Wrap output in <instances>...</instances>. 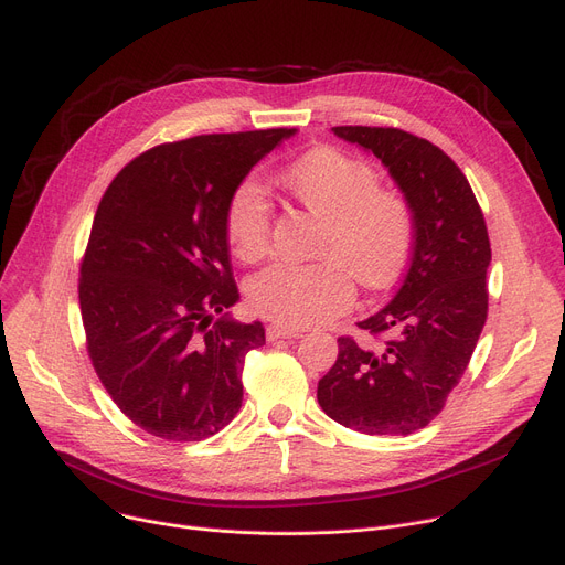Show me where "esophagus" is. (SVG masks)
I'll return each mask as SVG.
<instances>
[{
	"mask_svg": "<svg viewBox=\"0 0 565 565\" xmlns=\"http://www.w3.org/2000/svg\"><path fill=\"white\" fill-rule=\"evenodd\" d=\"M265 337H267V341H277V339H300L302 332L281 328V324H270V328L265 330Z\"/></svg>",
	"mask_w": 565,
	"mask_h": 565,
	"instance_id": "34e87169",
	"label": "esophagus"
}]
</instances>
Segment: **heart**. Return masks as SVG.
<instances>
[{
  "instance_id": "b5f03b06",
  "label": "heart",
  "mask_w": 565,
  "mask_h": 565,
  "mask_svg": "<svg viewBox=\"0 0 565 565\" xmlns=\"http://www.w3.org/2000/svg\"><path fill=\"white\" fill-rule=\"evenodd\" d=\"M284 188L322 220L311 265L277 263L247 284L252 309L288 330H302L343 313L358 279L369 290L390 288L405 270L414 243L409 201L377 188V171L339 148L322 146L281 173ZM270 205L254 181L235 188L226 205L233 254L254 263L270 249Z\"/></svg>"
}]
</instances>
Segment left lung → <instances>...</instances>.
<instances>
[{"label": "left lung", "mask_w": 565, "mask_h": 565, "mask_svg": "<svg viewBox=\"0 0 565 565\" xmlns=\"http://www.w3.org/2000/svg\"><path fill=\"white\" fill-rule=\"evenodd\" d=\"M387 167L412 205V258L394 300L358 322L382 345L339 339V358L318 382L328 417L366 435L428 426L460 382L488 316L492 260L481 205L458 164L398 128L339 126Z\"/></svg>", "instance_id": "1"}]
</instances>
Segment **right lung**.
Returning <instances> with one entry per match:
<instances>
[{
    "label": "right lung",
    "mask_w": 565,
    "mask_h": 565,
    "mask_svg": "<svg viewBox=\"0 0 565 565\" xmlns=\"http://www.w3.org/2000/svg\"><path fill=\"white\" fill-rule=\"evenodd\" d=\"M295 132L162 143L103 194L79 270L86 350L111 401L141 430L199 441L241 409L245 354L265 343V330L224 313L241 300L226 205L252 167Z\"/></svg>",
    "instance_id": "1"
}]
</instances>
